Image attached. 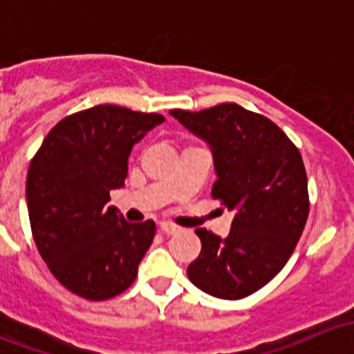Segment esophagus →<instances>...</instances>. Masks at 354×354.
<instances>
[{
    "instance_id": "34e87169",
    "label": "esophagus",
    "mask_w": 354,
    "mask_h": 354,
    "mask_svg": "<svg viewBox=\"0 0 354 354\" xmlns=\"http://www.w3.org/2000/svg\"><path fill=\"white\" fill-rule=\"evenodd\" d=\"M159 230H160V233H164V234H174V233H178V231H180V227H178L176 224L160 223Z\"/></svg>"
}]
</instances>
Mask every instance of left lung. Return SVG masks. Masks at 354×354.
Masks as SVG:
<instances>
[{
	"label": "left lung",
	"instance_id": "8db88e82",
	"mask_svg": "<svg viewBox=\"0 0 354 354\" xmlns=\"http://www.w3.org/2000/svg\"><path fill=\"white\" fill-rule=\"evenodd\" d=\"M169 113L209 144L217 174L212 197L234 210L227 238L195 230L202 250L188 279L216 298L241 299L279 274L305 230L310 200L301 154L269 118L234 102Z\"/></svg>",
	"mask_w": 354,
	"mask_h": 354
}]
</instances>
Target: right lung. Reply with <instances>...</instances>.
Wrapping results in <instances>:
<instances>
[{"mask_svg": "<svg viewBox=\"0 0 354 354\" xmlns=\"http://www.w3.org/2000/svg\"><path fill=\"white\" fill-rule=\"evenodd\" d=\"M162 114L114 104L63 118L48 133L27 174L32 236L53 276L75 295L102 301L137 277L156 234L154 221L127 223L109 192L121 188L128 157Z\"/></svg>", "mask_w": 354, "mask_h": 354, "instance_id": "right-lung-1", "label": "right lung"}]
</instances>
